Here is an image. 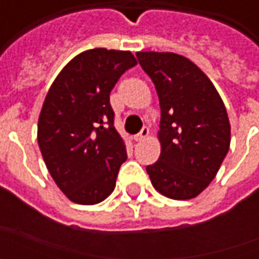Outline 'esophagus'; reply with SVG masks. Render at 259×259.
Wrapping results in <instances>:
<instances>
[{"instance_id":"1","label":"esophagus","mask_w":259,"mask_h":259,"mask_svg":"<svg viewBox=\"0 0 259 259\" xmlns=\"http://www.w3.org/2000/svg\"><path fill=\"white\" fill-rule=\"evenodd\" d=\"M148 135H150V130H148V127H143L140 133L135 136V141H143L144 139L148 137Z\"/></svg>"}]
</instances>
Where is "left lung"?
I'll return each instance as SVG.
<instances>
[{"instance_id": "obj_1", "label": "left lung", "mask_w": 259, "mask_h": 259, "mask_svg": "<svg viewBox=\"0 0 259 259\" xmlns=\"http://www.w3.org/2000/svg\"><path fill=\"white\" fill-rule=\"evenodd\" d=\"M157 89L161 155L147 166L155 190L190 200L205 190L230 146V123L219 93L190 59L174 53H137Z\"/></svg>"}]
</instances>
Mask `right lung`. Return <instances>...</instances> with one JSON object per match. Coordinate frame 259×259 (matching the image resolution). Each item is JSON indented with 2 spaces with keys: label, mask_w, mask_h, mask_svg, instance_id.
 <instances>
[{
  "label": "right lung",
  "mask_w": 259,
  "mask_h": 259,
  "mask_svg": "<svg viewBox=\"0 0 259 259\" xmlns=\"http://www.w3.org/2000/svg\"><path fill=\"white\" fill-rule=\"evenodd\" d=\"M136 65L130 51L89 50L69 61L48 90L37 141L54 182L76 204H98L115 189L127 154L109 94Z\"/></svg>",
  "instance_id": "obj_1"
}]
</instances>
